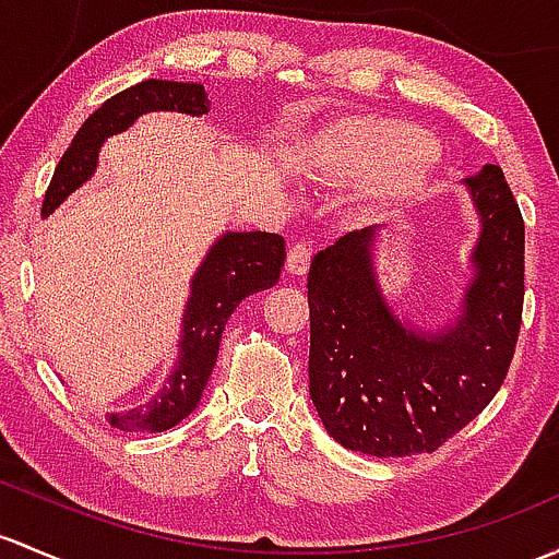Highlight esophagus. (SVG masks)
I'll list each match as a JSON object with an SVG mask.
<instances>
[{"instance_id": "obj_1", "label": "esophagus", "mask_w": 559, "mask_h": 559, "mask_svg": "<svg viewBox=\"0 0 559 559\" xmlns=\"http://www.w3.org/2000/svg\"><path fill=\"white\" fill-rule=\"evenodd\" d=\"M310 257H313V246H310V240H297V243H292L289 254H286V273L292 275L308 273Z\"/></svg>"}]
</instances>
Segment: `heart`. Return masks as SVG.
Masks as SVG:
<instances>
[{
    "instance_id": "1",
    "label": "heart",
    "mask_w": 559,
    "mask_h": 559,
    "mask_svg": "<svg viewBox=\"0 0 559 559\" xmlns=\"http://www.w3.org/2000/svg\"><path fill=\"white\" fill-rule=\"evenodd\" d=\"M329 163L345 179L388 176V190L407 192L433 168L437 152L426 131L388 117H358L326 139Z\"/></svg>"
}]
</instances>
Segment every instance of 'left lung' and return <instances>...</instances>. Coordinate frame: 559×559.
Returning <instances> with one entry per match:
<instances>
[{
    "label": "left lung",
    "mask_w": 559,
    "mask_h": 559,
    "mask_svg": "<svg viewBox=\"0 0 559 559\" xmlns=\"http://www.w3.org/2000/svg\"><path fill=\"white\" fill-rule=\"evenodd\" d=\"M481 216L463 316L437 334L391 313L372 270L374 227L310 262V399L343 448L402 457L442 448L507 380L525 299V222L501 166L466 179Z\"/></svg>",
    "instance_id": "left-lung-1"
}]
</instances>
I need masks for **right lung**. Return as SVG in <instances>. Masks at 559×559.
<instances>
[{
    "instance_id": "1",
    "label": "right lung",
    "mask_w": 559,
    "mask_h": 559,
    "mask_svg": "<svg viewBox=\"0 0 559 559\" xmlns=\"http://www.w3.org/2000/svg\"><path fill=\"white\" fill-rule=\"evenodd\" d=\"M185 111L209 115V96L198 82L144 80L128 91L107 98L78 131L69 150L58 160L56 174L47 185L43 216L52 214L69 192L96 171L98 150L104 139L120 133L144 111ZM286 249L275 233H227L211 246L201 270L192 278V295L187 299L185 329H181L179 361L168 374L166 385L146 404L128 413H111L109 426L120 431L155 433L174 428L198 407L203 388L219 354V340L227 319L240 299L270 289L281 278Z\"/></svg>"
}]
</instances>
